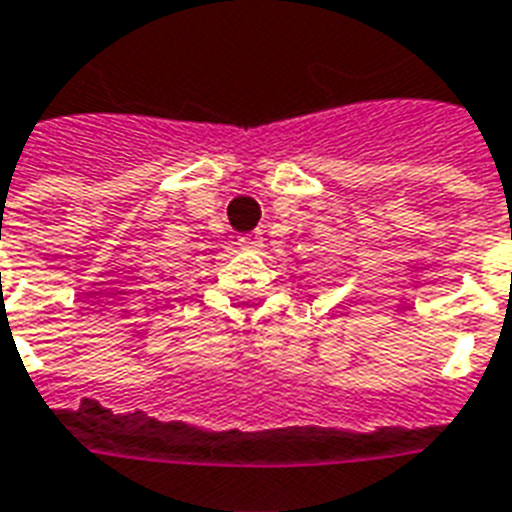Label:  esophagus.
<instances>
[{
  "mask_svg": "<svg viewBox=\"0 0 512 512\" xmlns=\"http://www.w3.org/2000/svg\"><path fill=\"white\" fill-rule=\"evenodd\" d=\"M238 246L241 249H249V252H255L263 246V236L260 233H244V236H238Z\"/></svg>",
  "mask_w": 512,
  "mask_h": 512,
  "instance_id": "esophagus-1",
  "label": "esophagus"
}]
</instances>
